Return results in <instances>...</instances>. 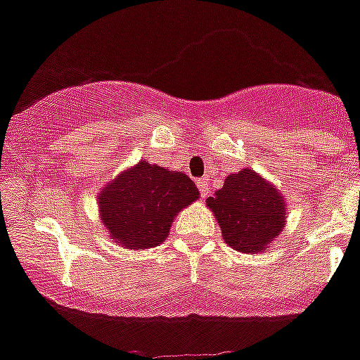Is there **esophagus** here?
Wrapping results in <instances>:
<instances>
[{
    "label": "esophagus",
    "instance_id": "34e87169",
    "mask_svg": "<svg viewBox=\"0 0 360 360\" xmlns=\"http://www.w3.org/2000/svg\"><path fill=\"white\" fill-rule=\"evenodd\" d=\"M198 188H200V194H202V198L207 196L209 192V179H205V177H202V179L196 181Z\"/></svg>",
    "mask_w": 360,
    "mask_h": 360
}]
</instances>
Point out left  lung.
<instances>
[{"mask_svg": "<svg viewBox=\"0 0 360 360\" xmlns=\"http://www.w3.org/2000/svg\"><path fill=\"white\" fill-rule=\"evenodd\" d=\"M226 245L245 254L269 250L288 220L284 194L250 168L233 172L224 186L207 198Z\"/></svg>", "mask_w": 360, "mask_h": 360, "instance_id": "8db88e82", "label": "left lung"}]
</instances>
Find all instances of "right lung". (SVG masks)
<instances>
[{
	"label": "right lung",
	"mask_w": 360,
	"mask_h": 360,
	"mask_svg": "<svg viewBox=\"0 0 360 360\" xmlns=\"http://www.w3.org/2000/svg\"><path fill=\"white\" fill-rule=\"evenodd\" d=\"M200 198L183 172L140 160L98 191V217L110 240L130 250L162 245L175 217Z\"/></svg>",
	"instance_id": "obj_1"
}]
</instances>
